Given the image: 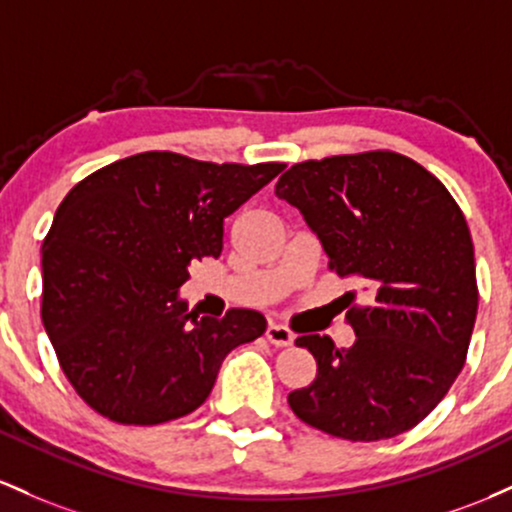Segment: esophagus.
I'll return each instance as SVG.
<instances>
[{"label": "esophagus", "instance_id": "34e87169", "mask_svg": "<svg viewBox=\"0 0 512 512\" xmlns=\"http://www.w3.org/2000/svg\"><path fill=\"white\" fill-rule=\"evenodd\" d=\"M266 338L273 343V346L285 348V346H292V341H295V333L287 329V326L273 324V321H271V324H268V329H266Z\"/></svg>", "mask_w": 512, "mask_h": 512}]
</instances>
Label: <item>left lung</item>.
I'll return each mask as SVG.
<instances>
[{
  "label": "left lung",
  "mask_w": 512,
  "mask_h": 512,
  "mask_svg": "<svg viewBox=\"0 0 512 512\" xmlns=\"http://www.w3.org/2000/svg\"><path fill=\"white\" fill-rule=\"evenodd\" d=\"M275 195L302 212L331 271L370 292V304L346 312L350 348L319 333L297 338L317 377L290 392V409L353 442L418 426L464 367L479 307L472 234L455 198L389 149L290 166Z\"/></svg>",
  "instance_id": "1"
}]
</instances>
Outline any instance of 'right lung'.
Segmentation results:
<instances>
[{
    "label": "right lung",
    "instance_id": "1",
    "mask_svg": "<svg viewBox=\"0 0 512 512\" xmlns=\"http://www.w3.org/2000/svg\"><path fill=\"white\" fill-rule=\"evenodd\" d=\"M285 164H212L142 152L79 181L43 241L40 317L86 404L123 426L198 409L229 350L266 331L254 309L222 319L179 297L193 258L222 254L225 217Z\"/></svg>",
    "mask_w": 512,
    "mask_h": 512
}]
</instances>
